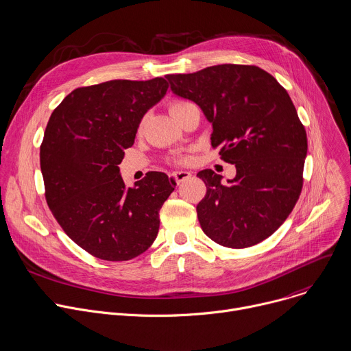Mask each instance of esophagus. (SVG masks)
<instances>
[{
    "label": "esophagus",
    "mask_w": 351,
    "mask_h": 351,
    "mask_svg": "<svg viewBox=\"0 0 351 351\" xmlns=\"http://www.w3.org/2000/svg\"><path fill=\"white\" fill-rule=\"evenodd\" d=\"M191 177H192V173L186 171V170H177L174 173V178H176L177 182H182V181H185V180H188Z\"/></svg>",
    "instance_id": "esophagus-1"
}]
</instances>
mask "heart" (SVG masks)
<instances>
[{"instance_id":"obj_1","label":"heart","mask_w":351,"mask_h":351,"mask_svg":"<svg viewBox=\"0 0 351 351\" xmlns=\"http://www.w3.org/2000/svg\"><path fill=\"white\" fill-rule=\"evenodd\" d=\"M184 104H185V102H174V104H173V105H171V106H170V112H171V110H174V109H176V108H178V106H181V105H184Z\"/></svg>"}]
</instances>
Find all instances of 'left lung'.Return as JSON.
Segmentation results:
<instances>
[{"label":"left lung","mask_w":351,"mask_h":351,"mask_svg":"<svg viewBox=\"0 0 351 351\" xmlns=\"http://www.w3.org/2000/svg\"><path fill=\"white\" fill-rule=\"evenodd\" d=\"M171 93L195 102L212 124V147L237 176L223 184L213 170L197 177L206 196L196 206L203 232L242 249L272 235L293 210L303 186L307 135L296 108L269 73L257 66L216 64L169 75Z\"/></svg>","instance_id":"1"}]
</instances>
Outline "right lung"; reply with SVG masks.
Segmentation results:
<instances>
[{
    "instance_id": "obj_1",
    "label": "right lung",
    "mask_w": 351,
    "mask_h": 351,
    "mask_svg": "<svg viewBox=\"0 0 351 351\" xmlns=\"http://www.w3.org/2000/svg\"><path fill=\"white\" fill-rule=\"evenodd\" d=\"M167 88L162 77L82 87L49 117L40 148L47 203L67 237L98 258L131 260L158 237L176 181L151 171L127 188L119 165Z\"/></svg>"
}]
</instances>
